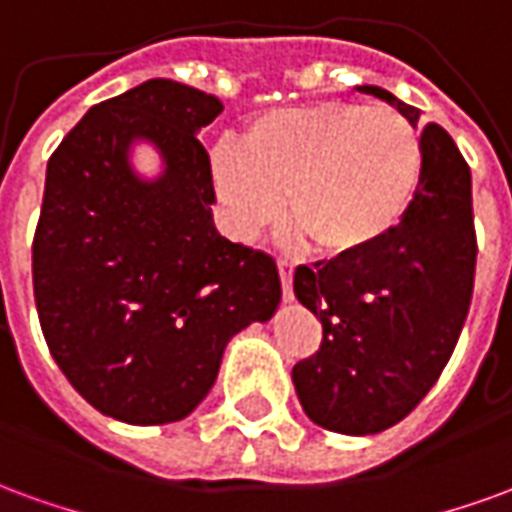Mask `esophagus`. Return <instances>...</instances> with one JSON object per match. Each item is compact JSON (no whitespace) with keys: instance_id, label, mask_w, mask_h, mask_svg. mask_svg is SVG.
<instances>
[{"instance_id":"obj_1","label":"esophagus","mask_w":512,"mask_h":512,"mask_svg":"<svg viewBox=\"0 0 512 512\" xmlns=\"http://www.w3.org/2000/svg\"><path fill=\"white\" fill-rule=\"evenodd\" d=\"M279 279H282V299L290 301L293 299V266L288 260H279Z\"/></svg>"}]
</instances>
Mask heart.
Here are the masks:
<instances>
[{"mask_svg": "<svg viewBox=\"0 0 512 512\" xmlns=\"http://www.w3.org/2000/svg\"><path fill=\"white\" fill-rule=\"evenodd\" d=\"M422 139L386 106L312 104L266 112L244 145L211 150L219 222L238 241L282 208L315 252L351 257L395 233L417 200Z\"/></svg>", "mask_w": 512, "mask_h": 512, "instance_id": "b5f03b06", "label": "heart"}]
</instances>
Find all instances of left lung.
I'll return each mask as SVG.
<instances>
[{
  "label": "left lung",
  "instance_id": "8db88e82",
  "mask_svg": "<svg viewBox=\"0 0 512 512\" xmlns=\"http://www.w3.org/2000/svg\"><path fill=\"white\" fill-rule=\"evenodd\" d=\"M356 90L417 128L419 109L373 84ZM422 150L417 200L395 233L293 274L296 299L323 323L321 351L293 367V386L304 414L334 433L370 436L408 417L450 362L472 304V172L436 123Z\"/></svg>",
  "mask_w": 512,
  "mask_h": 512
}]
</instances>
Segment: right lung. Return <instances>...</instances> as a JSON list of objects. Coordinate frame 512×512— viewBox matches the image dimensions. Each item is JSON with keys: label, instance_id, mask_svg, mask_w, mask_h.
Masks as SVG:
<instances>
[{"label": "right lung", "instance_id": "obj_1", "mask_svg": "<svg viewBox=\"0 0 512 512\" xmlns=\"http://www.w3.org/2000/svg\"><path fill=\"white\" fill-rule=\"evenodd\" d=\"M222 109L216 95L150 79L95 104L46 167L32 241L40 329L73 389L128 425L189 417L227 343L282 299L274 257L213 224L197 131ZM139 141L162 158L156 179L130 164Z\"/></svg>", "mask_w": 512, "mask_h": 512}]
</instances>
